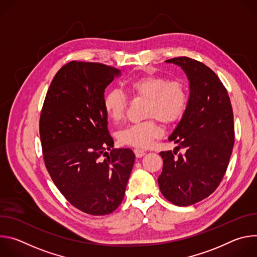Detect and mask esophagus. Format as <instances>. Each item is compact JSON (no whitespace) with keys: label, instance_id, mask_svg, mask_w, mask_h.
I'll return each instance as SVG.
<instances>
[{"label":"esophagus","instance_id":"1","mask_svg":"<svg viewBox=\"0 0 257 257\" xmlns=\"http://www.w3.org/2000/svg\"><path fill=\"white\" fill-rule=\"evenodd\" d=\"M134 154H135L136 158H142V157L145 155V152L142 151V150L136 149V150H134Z\"/></svg>","mask_w":257,"mask_h":257}]
</instances>
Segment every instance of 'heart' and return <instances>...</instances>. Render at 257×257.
I'll return each mask as SVG.
<instances>
[{
    "label": "heart",
    "instance_id": "b5f03b06",
    "mask_svg": "<svg viewBox=\"0 0 257 257\" xmlns=\"http://www.w3.org/2000/svg\"><path fill=\"white\" fill-rule=\"evenodd\" d=\"M127 91L134 97L146 98L145 115L150 119L132 124L118 133V140L124 145L138 149L150 148L154 140L161 137L166 124L177 122L184 114L188 91L182 80H169L159 74L138 76L126 84ZM127 95L118 88L108 89L102 98L103 111L109 121L119 123L126 114Z\"/></svg>",
    "mask_w": 257,
    "mask_h": 257
}]
</instances>
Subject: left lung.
I'll use <instances>...</instances> for the list:
<instances>
[{"mask_svg": "<svg viewBox=\"0 0 257 257\" xmlns=\"http://www.w3.org/2000/svg\"><path fill=\"white\" fill-rule=\"evenodd\" d=\"M180 66L190 94L181 121L169 137L174 152H161L164 166L158 182L163 195L178 206L208 197L219 185L232 155L234 116L228 91L215 73L187 57L166 61ZM179 149L185 153L178 154Z\"/></svg>", "mask_w": 257, "mask_h": 257, "instance_id": "1", "label": "left lung"}]
</instances>
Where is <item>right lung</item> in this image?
I'll return each instance as SVG.
<instances>
[{"instance_id": "1", "label": "right lung", "mask_w": 257, "mask_h": 257, "mask_svg": "<svg viewBox=\"0 0 257 257\" xmlns=\"http://www.w3.org/2000/svg\"><path fill=\"white\" fill-rule=\"evenodd\" d=\"M118 75V69L100 63L69 62L55 75L40 119L55 185L73 206L92 215L118 208L135 161L130 149H113L102 107L104 89Z\"/></svg>"}]
</instances>
